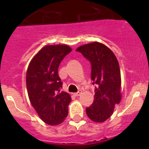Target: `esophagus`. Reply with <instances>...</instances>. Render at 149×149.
Returning a JSON list of instances; mask_svg holds the SVG:
<instances>
[{
  "instance_id": "34e87169",
  "label": "esophagus",
  "mask_w": 149,
  "mask_h": 149,
  "mask_svg": "<svg viewBox=\"0 0 149 149\" xmlns=\"http://www.w3.org/2000/svg\"><path fill=\"white\" fill-rule=\"evenodd\" d=\"M81 93H82V91L81 90H79L78 92H77V93H74V96H76V97H77V96H79V95H81Z\"/></svg>"
}]
</instances>
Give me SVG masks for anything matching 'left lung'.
I'll return each instance as SVG.
<instances>
[{"label": "left lung", "mask_w": 149, "mask_h": 149, "mask_svg": "<svg viewBox=\"0 0 149 149\" xmlns=\"http://www.w3.org/2000/svg\"><path fill=\"white\" fill-rule=\"evenodd\" d=\"M91 63V79L95 87L94 101L86 109V115L95 122H103L113 113L121 101V73L113 52L102 43L94 42L76 49Z\"/></svg>", "instance_id": "1"}]
</instances>
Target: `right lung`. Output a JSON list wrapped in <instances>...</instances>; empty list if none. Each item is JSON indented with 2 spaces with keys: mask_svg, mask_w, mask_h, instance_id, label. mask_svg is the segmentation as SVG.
Here are the masks:
<instances>
[{
  "mask_svg": "<svg viewBox=\"0 0 149 149\" xmlns=\"http://www.w3.org/2000/svg\"><path fill=\"white\" fill-rule=\"evenodd\" d=\"M71 51L66 45H46L33 56L27 68L26 85L30 103L40 119L50 125L62 123L68 116L72 98L61 91L58 68Z\"/></svg>",
  "mask_w": 149,
  "mask_h": 149,
  "instance_id": "add662e5",
  "label": "right lung"
}]
</instances>
